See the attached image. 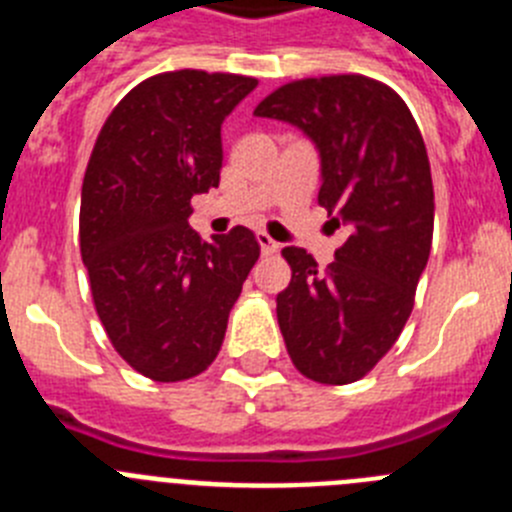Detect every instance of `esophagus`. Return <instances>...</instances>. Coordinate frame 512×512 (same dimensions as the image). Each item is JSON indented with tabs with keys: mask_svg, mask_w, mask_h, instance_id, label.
<instances>
[{
	"mask_svg": "<svg viewBox=\"0 0 512 512\" xmlns=\"http://www.w3.org/2000/svg\"><path fill=\"white\" fill-rule=\"evenodd\" d=\"M256 241H259L261 251H264V253H274V251H279V243H276L274 238H271L269 233H266V231H259V233H256Z\"/></svg>",
	"mask_w": 512,
	"mask_h": 512,
	"instance_id": "esophagus-1",
	"label": "esophagus"
}]
</instances>
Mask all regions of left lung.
<instances>
[{
	"label": "left lung",
	"mask_w": 512,
	"mask_h": 512,
	"mask_svg": "<svg viewBox=\"0 0 512 512\" xmlns=\"http://www.w3.org/2000/svg\"><path fill=\"white\" fill-rule=\"evenodd\" d=\"M289 121L322 162V208L348 225L325 271L304 248L281 256L292 281L276 317L292 363L309 381H360L393 348L414 309L434 233L424 139L393 88L365 75H322L276 88L253 111Z\"/></svg>",
	"instance_id": "left-lung-1"
}]
</instances>
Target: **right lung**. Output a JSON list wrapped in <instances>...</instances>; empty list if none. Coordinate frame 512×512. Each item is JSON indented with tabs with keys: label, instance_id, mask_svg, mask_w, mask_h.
Masks as SVG:
<instances>
[{
	"label": "right lung",
	"instance_id": "add662e5",
	"mask_svg": "<svg viewBox=\"0 0 512 512\" xmlns=\"http://www.w3.org/2000/svg\"><path fill=\"white\" fill-rule=\"evenodd\" d=\"M259 86L205 70L159 73L131 88L96 139L81 192V256L116 353L159 383L200 375L259 259L236 225L203 241L192 195L218 187L220 124Z\"/></svg>",
	"mask_w": 512,
	"mask_h": 512
}]
</instances>
